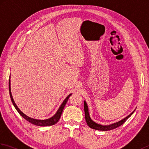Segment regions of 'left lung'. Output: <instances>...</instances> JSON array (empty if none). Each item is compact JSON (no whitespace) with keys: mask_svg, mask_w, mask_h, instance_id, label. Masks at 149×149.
Masks as SVG:
<instances>
[{"mask_svg":"<svg viewBox=\"0 0 149 149\" xmlns=\"http://www.w3.org/2000/svg\"><path fill=\"white\" fill-rule=\"evenodd\" d=\"M84 112H85V119L88 126L92 129L99 130V131H109V130L115 129L116 127L121 126L122 124H123L124 123H125L126 120L128 119L131 115H132V114L134 113V112L135 111V110H133V111L130 114V115H128L126 117H124V119L119 120L118 122L108 124V125H102V124L95 123L91 119L90 116H89V109H88L87 103L86 102V101H84Z\"/></svg>","mask_w":149,"mask_h":149,"instance_id":"8db88e82","label":"left lung"}]
</instances>
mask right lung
<instances>
[{"label":"right lung","instance_id":"add662e5","mask_svg":"<svg viewBox=\"0 0 149 149\" xmlns=\"http://www.w3.org/2000/svg\"><path fill=\"white\" fill-rule=\"evenodd\" d=\"M9 95H10V97H11V101L13 104L14 105V107H15V109H16L17 111L19 112V113L20 114L21 116H22L24 119H26L28 122H29L30 123H32L34 125H36V126H52V125H54L56 123H58V121L59 120H60V117L61 116V113L62 112H63L64 107L66 105V103L68 101V100L70 97V95L72 94V93H70V95H68L66 98H65L63 103H61L60 107H59L58 110H57V112H56V113L54 114V115L50 117L49 119H43V120H40V119H33L32 118V117H30L29 116H27L26 115H25V113L23 112H22L21 111L20 109L18 108V106L16 105V104L15 103V101H14L13 98V96L11 94V80H10V78H9Z\"/></svg>","mask_w":149,"mask_h":149}]
</instances>
